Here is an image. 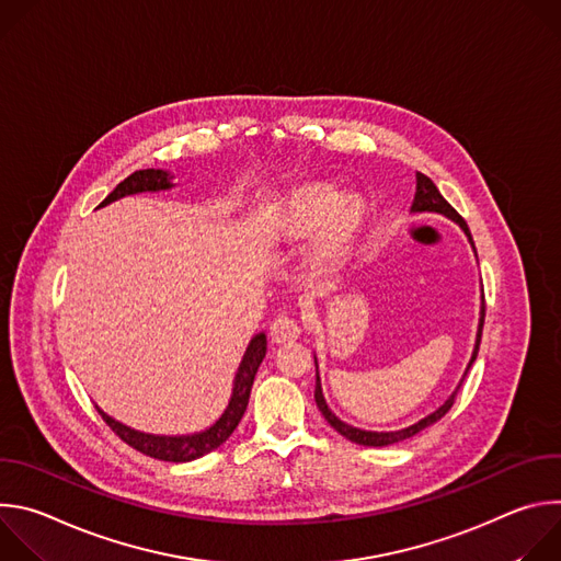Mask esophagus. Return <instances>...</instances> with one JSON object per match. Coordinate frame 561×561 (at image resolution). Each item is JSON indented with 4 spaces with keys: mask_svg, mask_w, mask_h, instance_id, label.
I'll list each match as a JSON object with an SVG mask.
<instances>
[{
    "mask_svg": "<svg viewBox=\"0 0 561 561\" xmlns=\"http://www.w3.org/2000/svg\"><path fill=\"white\" fill-rule=\"evenodd\" d=\"M301 335V327L290 314H277L271 324V337L275 344H293Z\"/></svg>",
    "mask_w": 561,
    "mask_h": 561,
    "instance_id": "1",
    "label": "esophagus"
}]
</instances>
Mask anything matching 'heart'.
<instances>
[{"instance_id": "heart-1", "label": "heart", "mask_w": 561, "mask_h": 561, "mask_svg": "<svg viewBox=\"0 0 561 561\" xmlns=\"http://www.w3.org/2000/svg\"><path fill=\"white\" fill-rule=\"evenodd\" d=\"M362 215L364 210L357 199H340L331 186H308L288 202L282 232L288 239H301L324 224L314 244V260L319 264H335L357 230Z\"/></svg>"}]
</instances>
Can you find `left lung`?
Instances as JSON below:
<instances>
[{
    "label": "left lung",
    "instance_id": "8db88e82",
    "mask_svg": "<svg viewBox=\"0 0 561 561\" xmlns=\"http://www.w3.org/2000/svg\"><path fill=\"white\" fill-rule=\"evenodd\" d=\"M411 210H413V213H439V215H446L448 219H453V221L463 230V234L468 237V242H470V247H472V251H474V242H472V237H470V230H468L466 221H463V219H461V215H457V210H455V208H453V206L442 197V193L437 191V186L433 184V180H431V178H426L424 173H417V193H415V199H413ZM474 255H477V251H474ZM484 308H486V306H484V290H482V310H479V327H477V337H474V348H472L470 362H468V366H466V370H463V375H461V379H459L457 388L453 390V394L446 399V402H444L437 411H433V413H431V415H426L424 420H420V422H415L413 426H407V428H402V431H388V433L362 431V428H355V426H351V424L342 422V420H340V417L329 409V404H327L324 392H322V379H319L317 357H314V368H317V373H314V402H317V409L322 411L324 420H327V422H329V424H331L340 435H344L346 439H351V442H355V444H362V446H388V444L402 442V439H409V437H413V435L422 433L424 428H428L431 424H435L437 420H442V417L450 411V407H453V402H455V397H457V390L461 388V381L466 379V375H468V370H470L472 362L477 359L479 342H482L484 314H486V310H484Z\"/></svg>",
    "mask_w": 561,
    "mask_h": 561
}]
</instances>
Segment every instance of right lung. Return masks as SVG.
I'll return each mask as SVG.
<instances>
[{
	"instance_id": "right-lung-1",
	"label": "right lung",
	"mask_w": 561,
	"mask_h": 561,
	"mask_svg": "<svg viewBox=\"0 0 561 561\" xmlns=\"http://www.w3.org/2000/svg\"><path fill=\"white\" fill-rule=\"evenodd\" d=\"M173 175L169 171H159V169H146V171H135L133 175H128L124 182L117 184V188L100 204L106 206L111 202H117L126 195H137V193H157V191H169L173 188ZM266 357V335L257 333L244 357L242 364L237 368L234 381H232V394L228 399V407L221 413V417L208 426L206 431L193 433V435H150V433H141L135 431L117 420H113L111 415H106L102 409L100 415L104 417V422L113 428V433L124 439L128 446H133L135 450L162 459V461H193L199 459L204 455H208L210 450L219 448L237 428V424L242 422L244 411L249 407V397H251V388L257 375V368L262 364V359Z\"/></svg>"
}]
</instances>
